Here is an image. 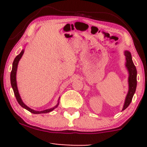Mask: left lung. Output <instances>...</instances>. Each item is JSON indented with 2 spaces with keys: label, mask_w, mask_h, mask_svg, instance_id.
Returning a JSON list of instances; mask_svg holds the SVG:
<instances>
[{
  "label": "left lung",
  "mask_w": 147,
  "mask_h": 147,
  "mask_svg": "<svg viewBox=\"0 0 147 147\" xmlns=\"http://www.w3.org/2000/svg\"><path fill=\"white\" fill-rule=\"evenodd\" d=\"M124 54H125L126 59V65L127 67V69L129 72V89L127 95H126V100L125 102H124V107H123L122 111L125 110L126 108L129 106V104H131L133 95H134L135 92H136V86H137V70H136V66H135L134 63H133L132 61L131 55L129 51H125Z\"/></svg>",
  "instance_id": "8db88e82"
}]
</instances>
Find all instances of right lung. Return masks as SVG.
<instances>
[{
  "label": "right lung",
  "instance_id": "1",
  "mask_svg": "<svg viewBox=\"0 0 147 147\" xmlns=\"http://www.w3.org/2000/svg\"><path fill=\"white\" fill-rule=\"evenodd\" d=\"M23 53H24V50H22L21 53H20L18 55H17V56L16 57V58L14 59V62H13V64H12V70H11V75H10V80H11V87H12V88H13V90H14V95H15V97H16V100H17V102H18V104H19L20 105L22 106V107L24 108V109H26V110L29 111L30 113H34V114H41V113H46L50 112V111H53L54 109H55V108H57V106H58L59 103L57 104L56 106H55V107L52 108V109H47V110L41 111H36L32 110V109H30V108L28 107V106H27L26 105H25L24 103L23 102V101H22L21 97H20L19 93H18V91L17 85H16V70H17V66H18V61H19V60L21 59V58L22 57V56H23Z\"/></svg>",
  "mask_w": 147,
  "mask_h": 147
}]
</instances>
